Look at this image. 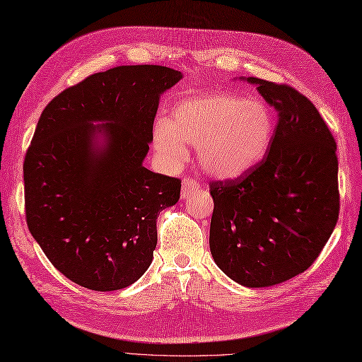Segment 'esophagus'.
Masks as SVG:
<instances>
[{
    "mask_svg": "<svg viewBox=\"0 0 362 362\" xmlns=\"http://www.w3.org/2000/svg\"><path fill=\"white\" fill-rule=\"evenodd\" d=\"M200 189V183L192 177H185L182 180V199H188L194 192Z\"/></svg>",
    "mask_w": 362,
    "mask_h": 362,
    "instance_id": "esophagus-1",
    "label": "esophagus"
}]
</instances>
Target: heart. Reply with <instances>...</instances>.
<instances>
[{
  "instance_id": "obj_1",
  "label": "heart",
  "mask_w": 362,
  "mask_h": 362,
  "mask_svg": "<svg viewBox=\"0 0 362 362\" xmlns=\"http://www.w3.org/2000/svg\"><path fill=\"white\" fill-rule=\"evenodd\" d=\"M274 136L275 119L263 102L220 93L182 102L173 120L157 119L153 144L160 159L173 166L185 160L187 144H197L203 170L218 179H234L263 159Z\"/></svg>"
}]
</instances>
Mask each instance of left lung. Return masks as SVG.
Listing matches in <instances>:
<instances>
[{"mask_svg":"<svg viewBox=\"0 0 362 362\" xmlns=\"http://www.w3.org/2000/svg\"><path fill=\"white\" fill-rule=\"evenodd\" d=\"M278 113L269 151L233 180L209 183V247L246 287H267L309 269L339 214L337 142L312 102L286 84L246 78Z\"/></svg>","mask_w":362,"mask_h":362,"instance_id":"obj_1","label":"left lung"}]
</instances>
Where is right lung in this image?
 <instances>
[{
    "instance_id": "obj_1",
    "label": "right lung",
    "mask_w": 362,
    "mask_h": 362,
    "mask_svg": "<svg viewBox=\"0 0 362 362\" xmlns=\"http://www.w3.org/2000/svg\"><path fill=\"white\" fill-rule=\"evenodd\" d=\"M182 79L162 66H120L64 90L44 108L24 159L25 220L50 263L98 292L119 291L153 262L156 221L182 180L142 165L159 96ZM96 119L105 122L93 126ZM105 133L98 146L95 133Z\"/></svg>"
}]
</instances>
